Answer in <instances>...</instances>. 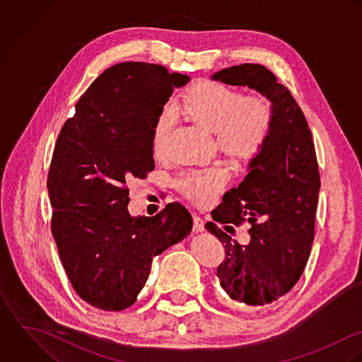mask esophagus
Returning a JSON list of instances; mask_svg holds the SVG:
<instances>
[{
	"label": "esophagus",
	"mask_w": 362,
	"mask_h": 362,
	"mask_svg": "<svg viewBox=\"0 0 362 362\" xmlns=\"http://www.w3.org/2000/svg\"><path fill=\"white\" fill-rule=\"evenodd\" d=\"M206 229L204 226V219L197 216V214H193V230L194 232H203Z\"/></svg>",
	"instance_id": "obj_1"
}]
</instances>
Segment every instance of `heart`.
Listing matches in <instances>:
<instances>
[{"label": "heart", "instance_id": "1", "mask_svg": "<svg viewBox=\"0 0 362 362\" xmlns=\"http://www.w3.org/2000/svg\"><path fill=\"white\" fill-rule=\"evenodd\" d=\"M177 112L192 123L214 133L216 145L229 159L249 163L259 158L273 133L274 107L262 95L242 96L233 88L211 79L192 85L180 98ZM172 129V117H158L153 127V152H163ZM229 173L222 166H210L182 173L176 187L197 204H209L225 187Z\"/></svg>", "mask_w": 362, "mask_h": 362}]
</instances>
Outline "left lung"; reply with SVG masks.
Instances as JSON below:
<instances>
[{
  "instance_id": "left-lung-1",
  "label": "left lung",
  "mask_w": 362,
  "mask_h": 362,
  "mask_svg": "<svg viewBox=\"0 0 362 362\" xmlns=\"http://www.w3.org/2000/svg\"><path fill=\"white\" fill-rule=\"evenodd\" d=\"M211 78L256 89L274 107L269 144L249 163L243 182L223 194L214 222L206 223L225 247L217 269L221 287L230 299L252 309L284 296L303 273L315 238L317 159L300 107L264 66H233ZM245 220L251 223L247 245L238 244L216 225L219 221L227 228Z\"/></svg>"
}]
</instances>
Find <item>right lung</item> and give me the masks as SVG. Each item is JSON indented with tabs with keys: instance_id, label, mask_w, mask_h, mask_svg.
Returning <instances> with one entry per match:
<instances>
[{
	"instance_id": "1",
	"label": "right lung",
	"mask_w": 362,
	"mask_h": 362,
	"mask_svg": "<svg viewBox=\"0 0 362 362\" xmlns=\"http://www.w3.org/2000/svg\"><path fill=\"white\" fill-rule=\"evenodd\" d=\"M189 79L159 64H116L90 83L59 134L47 177L52 233L73 288L93 308H130L152 259L192 230L179 203L153 217L127 210L129 183L155 168V123Z\"/></svg>"
}]
</instances>
